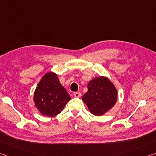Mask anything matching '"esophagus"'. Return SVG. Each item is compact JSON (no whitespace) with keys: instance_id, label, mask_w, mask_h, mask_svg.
I'll return each instance as SVG.
<instances>
[{"instance_id":"1","label":"esophagus","mask_w":156,"mask_h":156,"mask_svg":"<svg viewBox=\"0 0 156 156\" xmlns=\"http://www.w3.org/2000/svg\"><path fill=\"white\" fill-rule=\"evenodd\" d=\"M73 96H74L76 98H78V97H80L81 96V93H80V92H78V91L74 92V93H73Z\"/></svg>"}]
</instances>
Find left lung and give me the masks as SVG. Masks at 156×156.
Instances as JSON below:
<instances>
[{
	"instance_id": "obj_1",
	"label": "left lung",
	"mask_w": 156,
	"mask_h": 156,
	"mask_svg": "<svg viewBox=\"0 0 156 156\" xmlns=\"http://www.w3.org/2000/svg\"><path fill=\"white\" fill-rule=\"evenodd\" d=\"M87 87L88 91L82 99L92 114L103 115L116 103L117 90L109 78L104 76L95 78L88 83Z\"/></svg>"
}]
</instances>
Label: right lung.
I'll use <instances>...</instances> for the list:
<instances>
[{
  "instance_id": "right-lung-1",
  "label": "right lung",
  "mask_w": 156,
  "mask_h": 156,
  "mask_svg": "<svg viewBox=\"0 0 156 156\" xmlns=\"http://www.w3.org/2000/svg\"><path fill=\"white\" fill-rule=\"evenodd\" d=\"M71 100L56 73L48 72L41 78L34 91V102L41 114L54 117L61 112Z\"/></svg>"
}]
</instances>
